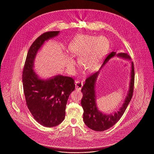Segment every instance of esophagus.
Masks as SVG:
<instances>
[{"mask_svg": "<svg viewBox=\"0 0 154 154\" xmlns=\"http://www.w3.org/2000/svg\"><path fill=\"white\" fill-rule=\"evenodd\" d=\"M82 86H83L82 82H81L80 81H75V88H76V90H81Z\"/></svg>", "mask_w": 154, "mask_h": 154, "instance_id": "esophagus-1", "label": "esophagus"}]
</instances>
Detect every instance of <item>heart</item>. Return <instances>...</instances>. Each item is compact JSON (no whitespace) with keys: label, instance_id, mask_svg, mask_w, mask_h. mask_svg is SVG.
<instances>
[{"label":"heart","instance_id":"heart-1","mask_svg":"<svg viewBox=\"0 0 154 154\" xmlns=\"http://www.w3.org/2000/svg\"><path fill=\"white\" fill-rule=\"evenodd\" d=\"M108 41L103 36L96 37L89 35H80L75 37L69 44L68 50L72 54L79 55V64L88 71L94 70L107 48ZM75 61L70 57H67V69L72 72Z\"/></svg>","mask_w":154,"mask_h":154}]
</instances>
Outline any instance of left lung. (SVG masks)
Here are the masks:
<instances>
[{"label":"left lung","instance_id":"1","mask_svg":"<svg viewBox=\"0 0 154 154\" xmlns=\"http://www.w3.org/2000/svg\"><path fill=\"white\" fill-rule=\"evenodd\" d=\"M118 57L127 60L131 61L129 55L124 52L116 54V52H112L108 54L104 59L102 67L110 58ZM100 70L90 75L85 80L81 91L83 97L81 100V105L84 110L83 119L85 125L93 130L97 131H103L109 129L114 125L123 115L129 103L130 102L134 88V70L133 63L131 61V72L129 88L121 107L113 113L106 114L99 110L96 103V84Z\"/></svg>","mask_w":154,"mask_h":154}]
</instances>
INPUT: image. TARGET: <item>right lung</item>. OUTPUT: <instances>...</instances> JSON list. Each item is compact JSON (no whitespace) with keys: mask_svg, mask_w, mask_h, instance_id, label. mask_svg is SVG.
Instances as JSON below:
<instances>
[{"mask_svg":"<svg viewBox=\"0 0 154 154\" xmlns=\"http://www.w3.org/2000/svg\"><path fill=\"white\" fill-rule=\"evenodd\" d=\"M59 33L60 31L48 32L35 41L27 52L22 75L27 106L34 119L46 127H55L63 122L68 98L75 88L70 77L57 75L43 79L34 70L38 51L46 41Z\"/></svg>","mask_w":154,"mask_h":154,"instance_id":"add662e5","label":"right lung"}]
</instances>
